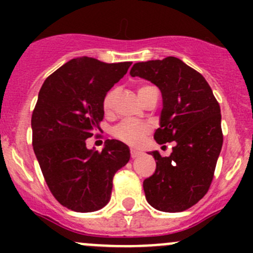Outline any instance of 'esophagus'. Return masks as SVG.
I'll list each match as a JSON object with an SVG mask.
<instances>
[{"label": "esophagus", "instance_id": "1", "mask_svg": "<svg viewBox=\"0 0 253 253\" xmlns=\"http://www.w3.org/2000/svg\"><path fill=\"white\" fill-rule=\"evenodd\" d=\"M139 155V152H137V150H133V149H131V158H137Z\"/></svg>", "mask_w": 253, "mask_h": 253}]
</instances>
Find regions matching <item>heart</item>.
<instances>
[{
	"mask_svg": "<svg viewBox=\"0 0 253 253\" xmlns=\"http://www.w3.org/2000/svg\"><path fill=\"white\" fill-rule=\"evenodd\" d=\"M145 88L147 86H141L138 89V94L144 90ZM115 96H116V89H111L104 98L103 106L106 112L111 111L112 106H114ZM149 132L150 126L147 122L137 121V120H125V121H122L121 124L115 127L112 133L117 139L125 142L126 144L131 145V147H138L139 144H142Z\"/></svg>",
	"mask_w": 253,
	"mask_h": 253,
	"instance_id": "1",
	"label": "heart"
}]
</instances>
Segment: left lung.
I'll list each match as a JSON object with an SVG mask.
<instances>
[{"label":"left lung","instance_id":"8db88e82","mask_svg":"<svg viewBox=\"0 0 253 253\" xmlns=\"http://www.w3.org/2000/svg\"><path fill=\"white\" fill-rule=\"evenodd\" d=\"M129 75L160 89L163 109L154 139L176 143L170 157L149 153L157 168L143 181L145 198L158 211H186L203 198L213 180L223 145L220 106L205 77L174 56L134 63Z\"/></svg>","mask_w":253,"mask_h":253}]
</instances>
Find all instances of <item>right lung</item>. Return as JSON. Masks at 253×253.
Returning a JSON list of instances; mask_svg holds the SVG:
<instances>
[{"instance_id":"right-lung-1","label":"right lung","mask_w":253,"mask_h":253,"mask_svg":"<svg viewBox=\"0 0 253 253\" xmlns=\"http://www.w3.org/2000/svg\"><path fill=\"white\" fill-rule=\"evenodd\" d=\"M129 66L82 56L56 70L40 89L33 148L51 193L71 211L88 213L108 205L114 175L131 157L117 139H108L101 152L85 143L103 121L104 98Z\"/></svg>"}]
</instances>
